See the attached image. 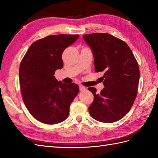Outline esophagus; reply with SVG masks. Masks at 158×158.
Here are the masks:
<instances>
[{
    "instance_id": "esophagus-1",
    "label": "esophagus",
    "mask_w": 158,
    "mask_h": 158,
    "mask_svg": "<svg viewBox=\"0 0 158 158\" xmlns=\"http://www.w3.org/2000/svg\"><path fill=\"white\" fill-rule=\"evenodd\" d=\"M79 89H80V91H85L86 88H85V87H83L82 85H79Z\"/></svg>"
}]
</instances>
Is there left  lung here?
Masks as SVG:
<instances>
[{"label": "left lung", "mask_w": 158, "mask_h": 158, "mask_svg": "<svg viewBox=\"0 0 158 158\" xmlns=\"http://www.w3.org/2000/svg\"><path fill=\"white\" fill-rule=\"evenodd\" d=\"M83 39L92 49L95 70L104 71L105 88L96 94L89 112L94 119L113 123L129 112L137 95L140 78L139 64L126 43L108 33L85 35Z\"/></svg>", "instance_id": "1"}]
</instances>
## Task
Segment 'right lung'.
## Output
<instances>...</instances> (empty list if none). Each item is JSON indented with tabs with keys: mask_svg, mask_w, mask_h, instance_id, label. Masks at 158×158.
<instances>
[{
	"mask_svg": "<svg viewBox=\"0 0 158 158\" xmlns=\"http://www.w3.org/2000/svg\"><path fill=\"white\" fill-rule=\"evenodd\" d=\"M78 35L46 36L33 43L19 70L23 100L30 113L39 122L56 124L67 119L70 104L79 93L75 83H64L54 77L63 67L62 53Z\"/></svg>",
	"mask_w": 158,
	"mask_h": 158,
	"instance_id": "right-lung-1",
	"label": "right lung"
}]
</instances>
